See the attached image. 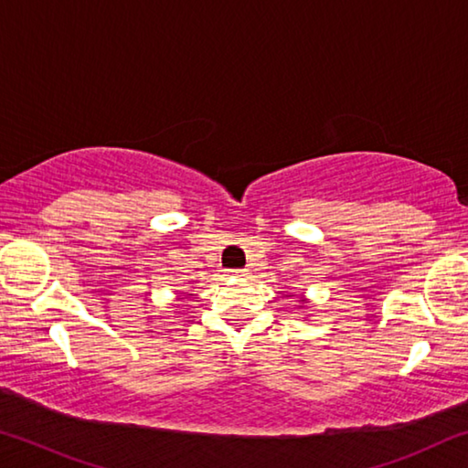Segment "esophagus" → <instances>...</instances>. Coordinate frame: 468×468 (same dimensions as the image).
<instances>
[{"label":"esophagus","mask_w":468,"mask_h":468,"mask_svg":"<svg viewBox=\"0 0 468 468\" xmlns=\"http://www.w3.org/2000/svg\"><path fill=\"white\" fill-rule=\"evenodd\" d=\"M231 274H235V276H248L250 271H231Z\"/></svg>","instance_id":"esophagus-1"}]
</instances>
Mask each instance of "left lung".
<instances>
[{
	"label": "left lung",
	"mask_w": 468,
	"mask_h": 468,
	"mask_svg": "<svg viewBox=\"0 0 468 468\" xmlns=\"http://www.w3.org/2000/svg\"><path fill=\"white\" fill-rule=\"evenodd\" d=\"M289 297H292V295H289ZM299 303H301V305H299V307H301V310H303V307H305L307 303H310V301H307L305 297H299Z\"/></svg>",
	"instance_id": "1"
}]
</instances>
